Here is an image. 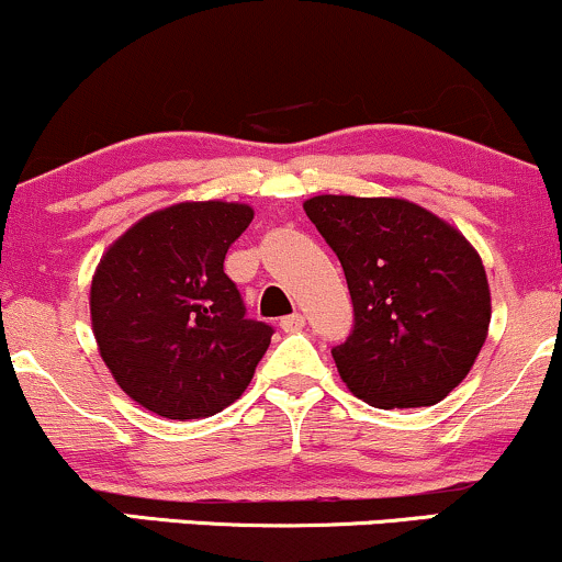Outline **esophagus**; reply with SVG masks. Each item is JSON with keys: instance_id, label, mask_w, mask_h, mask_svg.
Instances as JSON below:
<instances>
[{"instance_id": "obj_1", "label": "esophagus", "mask_w": 562, "mask_h": 562, "mask_svg": "<svg viewBox=\"0 0 562 562\" xmlns=\"http://www.w3.org/2000/svg\"><path fill=\"white\" fill-rule=\"evenodd\" d=\"M303 325H306V317H303L301 312H293V314H288V317L280 319V327H282V330H285V333L301 330Z\"/></svg>"}]
</instances>
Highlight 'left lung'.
Here are the masks:
<instances>
[{
    "label": "left lung",
    "mask_w": 562,
    "mask_h": 562,
    "mask_svg": "<svg viewBox=\"0 0 562 562\" xmlns=\"http://www.w3.org/2000/svg\"><path fill=\"white\" fill-rule=\"evenodd\" d=\"M303 211L338 256L353 301V330L333 348L344 383L378 409L449 396L492 322L479 250L402 198L317 195Z\"/></svg>",
    "instance_id": "1"
}]
</instances>
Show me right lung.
<instances>
[{
	"label": "right lung",
	"instance_id": "1",
	"mask_svg": "<svg viewBox=\"0 0 562 562\" xmlns=\"http://www.w3.org/2000/svg\"><path fill=\"white\" fill-rule=\"evenodd\" d=\"M250 218L245 203L169 205L128 227L97 263L89 293L97 348L145 409L198 420L248 389L274 330L245 317L224 256Z\"/></svg>",
	"mask_w": 562,
	"mask_h": 562
}]
</instances>
